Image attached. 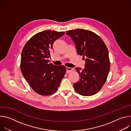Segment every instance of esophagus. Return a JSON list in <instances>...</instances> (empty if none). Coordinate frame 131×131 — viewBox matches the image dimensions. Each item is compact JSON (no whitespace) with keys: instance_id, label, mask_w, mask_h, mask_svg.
Returning <instances> with one entry per match:
<instances>
[{"instance_id":"obj_1","label":"esophagus","mask_w":131,"mask_h":131,"mask_svg":"<svg viewBox=\"0 0 131 131\" xmlns=\"http://www.w3.org/2000/svg\"><path fill=\"white\" fill-rule=\"evenodd\" d=\"M66 73H69L73 70V69L72 68L68 67H66Z\"/></svg>"}]
</instances>
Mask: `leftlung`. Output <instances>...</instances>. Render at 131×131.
<instances>
[{
    "mask_svg": "<svg viewBox=\"0 0 131 131\" xmlns=\"http://www.w3.org/2000/svg\"><path fill=\"white\" fill-rule=\"evenodd\" d=\"M66 34L75 45L77 54L83 55L85 62L84 69L76 68L80 79L73 84L74 89L83 96L94 95L103 87L110 70L107 48L100 37L91 31L78 28Z\"/></svg>",
    "mask_w": 131,
    "mask_h": 131,
    "instance_id": "8db88e82",
    "label": "left lung"
}]
</instances>
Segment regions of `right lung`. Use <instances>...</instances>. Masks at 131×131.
<instances>
[{
    "mask_svg": "<svg viewBox=\"0 0 131 131\" xmlns=\"http://www.w3.org/2000/svg\"><path fill=\"white\" fill-rule=\"evenodd\" d=\"M64 34L50 30L39 32L27 42L22 51L23 76L40 95L47 96L57 91L66 73L65 66L54 65L49 60L54 41Z\"/></svg>",
    "mask_w": 131,
    "mask_h": 131,
    "instance_id": "right-lung-1",
    "label": "right lung"
}]
</instances>
